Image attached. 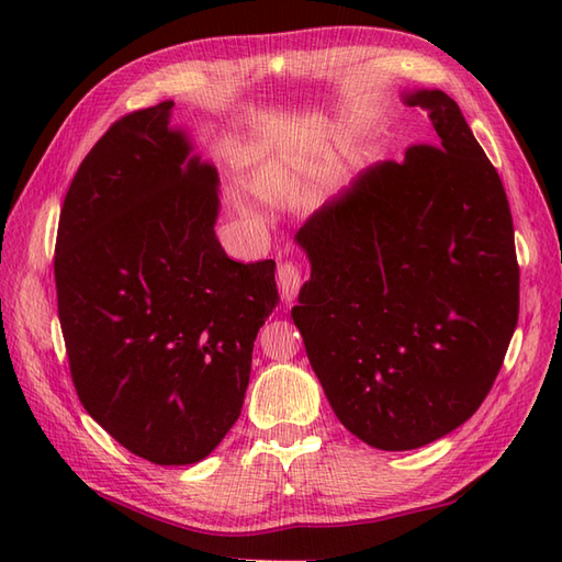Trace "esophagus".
I'll return each instance as SVG.
<instances>
[{"label":"esophagus","instance_id":"obj_1","mask_svg":"<svg viewBox=\"0 0 562 562\" xmlns=\"http://www.w3.org/2000/svg\"><path fill=\"white\" fill-rule=\"evenodd\" d=\"M278 288L282 300L292 304L296 300V294L302 290V270L294 262H280L278 266Z\"/></svg>","mask_w":562,"mask_h":562}]
</instances>
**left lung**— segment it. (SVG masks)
<instances>
[{"mask_svg": "<svg viewBox=\"0 0 562 562\" xmlns=\"http://www.w3.org/2000/svg\"><path fill=\"white\" fill-rule=\"evenodd\" d=\"M435 145L369 166L296 232L312 262L292 308L338 420L405 451L481 408L519 318L515 226L503 181L457 101L403 93Z\"/></svg>", "mask_w": 562, "mask_h": 562, "instance_id": "1", "label": "left lung"}]
</instances>
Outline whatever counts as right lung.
<instances>
[{"instance_id":"1","label":"right lung","mask_w":562,"mask_h":562,"mask_svg":"<svg viewBox=\"0 0 562 562\" xmlns=\"http://www.w3.org/2000/svg\"><path fill=\"white\" fill-rule=\"evenodd\" d=\"M171 109L121 117L81 161L55 284L83 408L127 451L186 465L241 415L254 340L280 294L274 260L224 254L217 169L169 125Z\"/></svg>"}]
</instances>
